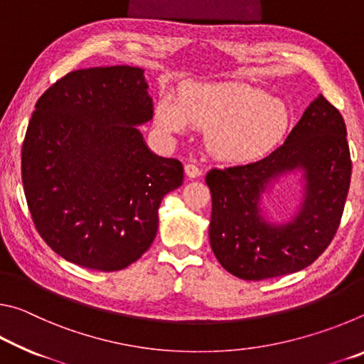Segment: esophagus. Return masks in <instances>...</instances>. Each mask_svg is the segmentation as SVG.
Returning a JSON list of instances; mask_svg holds the SVG:
<instances>
[{"mask_svg":"<svg viewBox=\"0 0 364 364\" xmlns=\"http://www.w3.org/2000/svg\"><path fill=\"white\" fill-rule=\"evenodd\" d=\"M184 173H186V176L188 178H197V176H200V168L197 167V165H194V164H188L186 167H184Z\"/></svg>","mask_w":364,"mask_h":364,"instance_id":"obj_1","label":"esophagus"}]
</instances>
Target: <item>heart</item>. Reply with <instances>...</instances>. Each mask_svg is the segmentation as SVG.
<instances>
[{
    "label": "heart",
    "mask_w": 364,
    "mask_h": 364,
    "mask_svg": "<svg viewBox=\"0 0 364 364\" xmlns=\"http://www.w3.org/2000/svg\"><path fill=\"white\" fill-rule=\"evenodd\" d=\"M291 115L284 101L242 83H191L180 101L162 97L156 125L184 134L189 125L207 132V147L226 162H247L268 152L284 136Z\"/></svg>",
    "instance_id": "b5f03b06"
}]
</instances>
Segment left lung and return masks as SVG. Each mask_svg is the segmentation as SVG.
<instances>
[{
	"label": "left lung",
	"instance_id": "left-lung-1",
	"mask_svg": "<svg viewBox=\"0 0 364 364\" xmlns=\"http://www.w3.org/2000/svg\"><path fill=\"white\" fill-rule=\"evenodd\" d=\"M301 169L304 202L287 224L264 220L259 200L276 177ZM352 176L347 128L338 110L319 95L284 144L257 162L212 168L210 245L226 271L262 281L306 268L328 249L341 225Z\"/></svg>",
	"mask_w": 364,
	"mask_h": 364
}]
</instances>
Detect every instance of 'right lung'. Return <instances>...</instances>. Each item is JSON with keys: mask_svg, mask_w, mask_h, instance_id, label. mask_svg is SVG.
Masks as SVG:
<instances>
[{"mask_svg": "<svg viewBox=\"0 0 364 364\" xmlns=\"http://www.w3.org/2000/svg\"><path fill=\"white\" fill-rule=\"evenodd\" d=\"M144 70H73L41 95L22 144V183L33 225L67 262L117 271L151 247L164 196L183 165L147 149L152 119Z\"/></svg>", "mask_w": 364, "mask_h": 364, "instance_id": "right-lung-1", "label": "right lung"}]
</instances>
